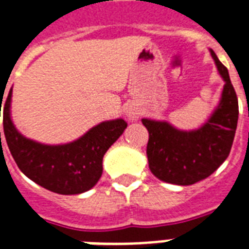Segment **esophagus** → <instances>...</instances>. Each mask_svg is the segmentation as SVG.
Listing matches in <instances>:
<instances>
[{
    "label": "esophagus",
    "mask_w": 249,
    "mask_h": 249,
    "mask_svg": "<svg viewBox=\"0 0 249 249\" xmlns=\"http://www.w3.org/2000/svg\"><path fill=\"white\" fill-rule=\"evenodd\" d=\"M130 117H132V119H136V115H134V113H132V116H130Z\"/></svg>",
    "instance_id": "1"
}]
</instances>
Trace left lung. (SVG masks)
Instances as JSON below:
<instances>
[{"label":"left lung","instance_id":"left-lung-1","mask_svg":"<svg viewBox=\"0 0 249 249\" xmlns=\"http://www.w3.org/2000/svg\"><path fill=\"white\" fill-rule=\"evenodd\" d=\"M211 55L226 84L220 104L200 129L182 132L163 121L142 120L149 132V169L167 183L194 185L211 176L231 152L239 117L237 96L228 70L213 50Z\"/></svg>","mask_w":249,"mask_h":249}]
</instances>
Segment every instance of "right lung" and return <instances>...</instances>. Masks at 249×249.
<instances>
[{"label":"right lung","mask_w":249,"mask_h":249,"mask_svg":"<svg viewBox=\"0 0 249 249\" xmlns=\"http://www.w3.org/2000/svg\"><path fill=\"white\" fill-rule=\"evenodd\" d=\"M10 99L12 89L3 103V133L19 170L56 194H80L96 185L103 173V157L128 126L126 121L119 119L101 123L67 145H42L17 132L10 119ZM1 106L2 100L0 110Z\"/></svg>","instance_id":"right-lung-1"}]
</instances>
